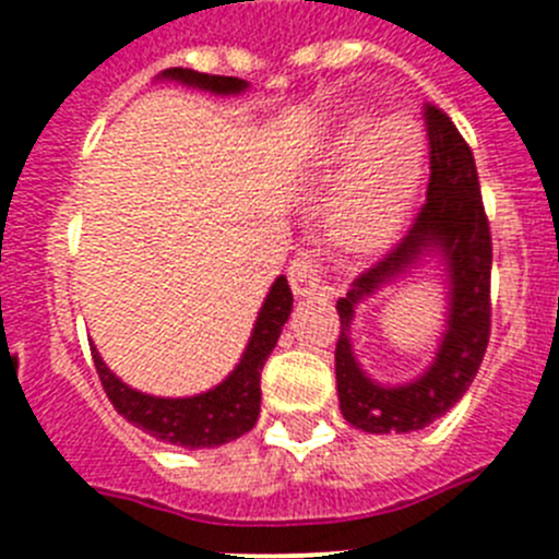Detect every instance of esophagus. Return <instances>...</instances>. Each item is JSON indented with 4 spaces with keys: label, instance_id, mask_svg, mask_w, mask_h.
<instances>
[{
    "label": "esophagus",
    "instance_id": "34e87169",
    "mask_svg": "<svg viewBox=\"0 0 559 559\" xmlns=\"http://www.w3.org/2000/svg\"><path fill=\"white\" fill-rule=\"evenodd\" d=\"M288 280L294 294L310 296L324 288V263L319 249H299L288 265Z\"/></svg>",
    "mask_w": 559,
    "mask_h": 559
}]
</instances>
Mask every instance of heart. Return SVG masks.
I'll list each match as a JSON object with an SVG mask.
<instances>
[{
    "instance_id": "b5f03b06",
    "label": "heart",
    "mask_w": 559,
    "mask_h": 559,
    "mask_svg": "<svg viewBox=\"0 0 559 559\" xmlns=\"http://www.w3.org/2000/svg\"><path fill=\"white\" fill-rule=\"evenodd\" d=\"M406 131V122L392 120L374 133L364 147L358 170L344 185L338 199L333 201L330 218L335 229L349 240H378L389 235L400 215L406 212L414 185L419 179V162H423V142L419 133H412V142L400 133ZM364 140V131L355 128L347 136V151H355Z\"/></svg>"
}]
</instances>
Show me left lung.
Returning a JSON list of instances; mask_svg holds the SVG:
<instances>
[{
    "label": "left lung",
    "instance_id": "obj_1",
    "mask_svg": "<svg viewBox=\"0 0 559 559\" xmlns=\"http://www.w3.org/2000/svg\"><path fill=\"white\" fill-rule=\"evenodd\" d=\"M428 133V192L406 237L380 257L338 299L335 383L341 414L367 433H406L431 426L456 406L481 367L490 341L492 237L478 187L476 159L451 117L433 103L423 106ZM431 248L447 257L452 276V316L435 367L408 388L383 390L359 372L346 338L354 305Z\"/></svg>",
    "mask_w": 559,
    "mask_h": 559
}]
</instances>
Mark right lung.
Here are the masks:
<instances>
[{
  "mask_svg": "<svg viewBox=\"0 0 559 559\" xmlns=\"http://www.w3.org/2000/svg\"><path fill=\"white\" fill-rule=\"evenodd\" d=\"M165 78L181 81L187 86L210 88L215 95H237L246 88V81H240V78L204 75V72H192V69L181 67L167 69ZM290 305H294L290 285L285 276H280L265 296L249 347H246L235 372L221 386L206 394H195V397L167 400L133 392L117 374L108 372L97 349H92L95 369L100 374V383L111 400V406L128 423L147 431L151 437L162 439V442H170V445L218 448L224 442L243 437L246 431L254 428L257 417H260V372H263V364L269 360L276 338L283 333V324L288 322Z\"/></svg>",
  "mask_w": 559,
  "mask_h": 559,
  "instance_id": "obj_1",
  "label": "right lung"
}]
</instances>
